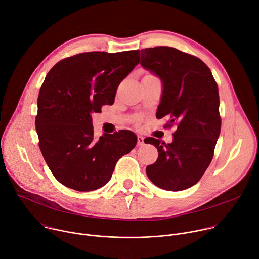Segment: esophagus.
<instances>
[{
    "label": "esophagus",
    "mask_w": 259,
    "mask_h": 259,
    "mask_svg": "<svg viewBox=\"0 0 259 259\" xmlns=\"http://www.w3.org/2000/svg\"><path fill=\"white\" fill-rule=\"evenodd\" d=\"M137 144L138 145H143L144 144V138L141 135L137 136Z\"/></svg>",
    "instance_id": "esophagus-1"
}]
</instances>
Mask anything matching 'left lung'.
Instances as JSON below:
<instances>
[{"label": "left lung", "instance_id": "8db88e82", "mask_svg": "<svg viewBox=\"0 0 259 259\" xmlns=\"http://www.w3.org/2000/svg\"><path fill=\"white\" fill-rule=\"evenodd\" d=\"M140 64L163 84L157 119L167 117L165 127H177L171 143L144 139L159 152L157 161L146 167L147 177L166 191L187 190L213 159L221 127L217 84L200 58L172 47L142 49Z\"/></svg>", "mask_w": 259, "mask_h": 259}]
</instances>
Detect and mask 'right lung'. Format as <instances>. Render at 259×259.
<instances>
[{
  "label": "right lung",
  "instance_id": "add662e5",
  "mask_svg": "<svg viewBox=\"0 0 259 259\" xmlns=\"http://www.w3.org/2000/svg\"><path fill=\"white\" fill-rule=\"evenodd\" d=\"M139 50L86 52L64 58L47 73L38 97L35 130L42 155L63 186L90 192L106 184L137 137L129 130L94 135L93 113L112 105L120 83L139 63Z\"/></svg>",
  "mask_w": 259,
  "mask_h": 259
}]
</instances>
